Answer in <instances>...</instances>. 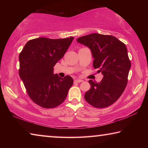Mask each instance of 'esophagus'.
Returning <instances> with one entry per match:
<instances>
[{
    "instance_id": "obj_1",
    "label": "esophagus",
    "mask_w": 148,
    "mask_h": 148,
    "mask_svg": "<svg viewBox=\"0 0 148 148\" xmlns=\"http://www.w3.org/2000/svg\"><path fill=\"white\" fill-rule=\"evenodd\" d=\"M83 82V80L80 79H76L74 80L75 83H80V82Z\"/></svg>"
}]
</instances>
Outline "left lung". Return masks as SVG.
I'll return each mask as SVG.
<instances>
[{"label": "left lung", "instance_id": "1", "mask_svg": "<svg viewBox=\"0 0 148 148\" xmlns=\"http://www.w3.org/2000/svg\"><path fill=\"white\" fill-rule=\"evenodd\" d=\"M76 41L91 49L93 67L103 75L100 82L89 80L91 88L85 94V99L98 108L113 104L127 86L131 69L126 46L113 36L98 33L82 36Z\"/></svg>", "mask_w": 148, "mask_h": 148}]
</instances>
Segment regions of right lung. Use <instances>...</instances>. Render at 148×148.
Here are the masks:
<instances>
[{
  "mask_svg": "<svg viewBox=\"0 0 148 148\" xmlns=\"http://www.w3.org/2000/svg\"><path fill=\"white\" fill-rule=\"evenodd\" d=\"M74 37L63 39L38 38L27 42L19 56V76L32 101L45 108L59 106L73 84L70 76L53 74V67L62 58Z\"/></svg>",
  "mask_w": 148,
  "mask_h": 148,
  "instance_id": "1",
  "label": "right lung"
}]
</instances>
